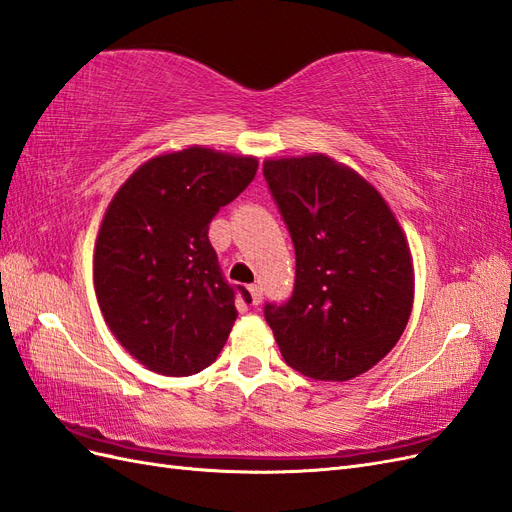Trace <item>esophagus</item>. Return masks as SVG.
Segmentation results:
<instances>
[{
	"label": "esophagus",
	"mask_w": 512,
	"mask_h": 512,
	"mask_svg": "<svg viewBox=\"0 0 512 512\" xmlns=\"http://www.w3.org/2000/svg\"><path fill=\"white\" fill-rule=\"evenodd\" d=\"M248 291H251L253 304H261V300H264V291H261V287L259 285H251V287H248Z\"/></svg>",
	"instance_id": "obj_1"
}]
</instances>
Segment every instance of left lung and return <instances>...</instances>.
<instances>
[{"label": "left lung", "mask_w": 512, "mask_h": 512, "mask_svg": "<svg viewBox=\"0 0 512 512\" xmlns=\"http://www.w3.org/2000/svg\"><path fill=\"white\" fill-rule=\"evenodd\" d=\"M264 178L296 251L289 300L264 306L285 362L321 382L369 371L412 313V257L397 218L328 156L266 160Z\"/></svg>", "instance_id": "obj_1"}]
</instances>
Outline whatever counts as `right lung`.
Returning <instances> with one entry per match:
<instances>
[{"instance_id": "obj_1", "label": "right lung", "mask_w": 512, "mask_h": 512, "mask_svg": "<svg viewBox=\"0 0 512 512\" xmlns=\"http://www.w3.org/2000/svg\"><path fill=\"white\" fill-rule=\"evenodd\" d=\"M255 173L253 156L188 148L148 160L109 203L96 296L111 332L150 371L193 375L221 354L238 309L208 229Z\"/></svg>"}]
</instances>
